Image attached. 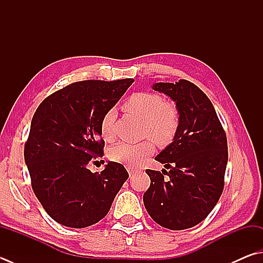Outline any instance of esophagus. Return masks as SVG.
I'll use <instances>...</instances> for the list:
<instances>
[{
  "label": "esophagus",
  "mask_w": 263,
  "mask_h": 263,
  "mask_svg": "<svg viewBox=\"0 0 263 263\" xmlns=\"http://www.w3.org/2000/svg\"><path fill=\"white\" fill-rule=\"evenodd\" d=\"M137 172L136 168H133V167H128V173H129V176H132L133 174H135Z\"/></svg>",
  "instance_id": "obj_1"
}]
</instances>
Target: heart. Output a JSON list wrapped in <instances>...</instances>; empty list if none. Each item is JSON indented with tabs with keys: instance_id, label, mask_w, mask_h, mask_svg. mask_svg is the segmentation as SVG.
Returning <instances> with one entry per match:
<instances>
[{
	"instance_id": "heart-1",
	"label": "heart",
	"mask_w": 263,
	"mask_h": 263,
	"mask_svg": "<svg viewBox=\"0 0 263 263\" xmlns=\"http://www.w3.org/2000/svg\"><path fill=\"white\" fill-rule=\"evenodd\" d=\"M125 110L144 119L143 135L150 136L158 144L167 145L174 140L178 129V112L176 107L158 93L136 92L123 104ZM115 111L111 110L104 115L101 121V134L105 141L115 138L113 133ZM155 152V145L151 140H145L136 144L119 143L110 151V158L116 162L129 167H137L148 156Z\"/></svg>"
}]
</instances>
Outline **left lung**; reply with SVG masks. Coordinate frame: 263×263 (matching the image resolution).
Returning <instances> with one entry per match:
<instances>
[{
  "mask_svg": "<svg viewBox=\"0 0 263 263\" xmlns=\"http://www.w3.org/2000/svg\"><path fill=\"white\" fill-rule=\"evenodd\" d=\"M152 89L175 102L180 123L174 140L156 157L170 172L145 171L151 184L143 202L158 224L187 229L206 219L223 191L227 136L210 98L190 81L157 82Z\"/></svg>",
  "mask_w": 263,
  "mask_h": 263,
  "instance_id": "obj_1",
  "label": "left lung"
}]
</instances>
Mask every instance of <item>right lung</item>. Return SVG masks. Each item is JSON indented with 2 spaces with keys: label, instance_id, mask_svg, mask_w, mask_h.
Here are the masks:
<instances>
[{
  "label": "right lung",
  "instance_id": "obj_1",
  "mask_svg": "<svg viewBox=\"0 0 263 263\" xmlns=\"http://www.w3.org/2000/svg\"><path fill=\"white\" fill-rule=\"evenodd\" d=\"M134 82L88 80L47 97L32 119L24 157L33 191L52 219L86 228L105 216L128 178L121 163L108 161L101 173L88 163L103 156L101 121Z\"/></svg>",
  "mask_w": 263,
  "mask_h": 263
}]
</instances>
